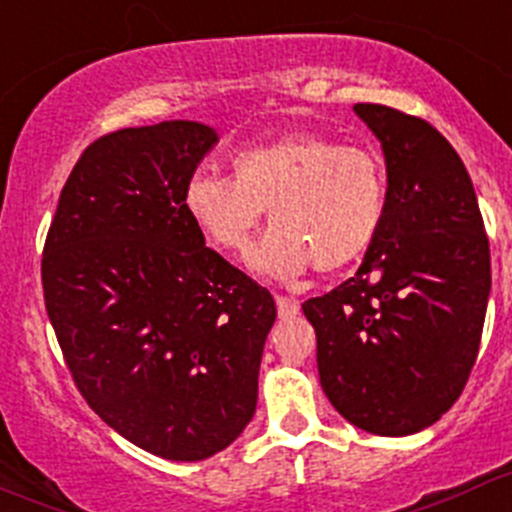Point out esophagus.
<instances>
[{"instance_id": "esophagus-1", "label": "esophagus", "mask_w": 512, "mask_h": 512, "mask_svg": "<svg viewBox=\"0 0 512 512\" xmlns=\"http://www.w3.org/2000/svg\"><path fill=\"white\" fill-rule=\"evenodd\" d=\"M276 308H278V318H293L298 316V311H301V303H298L296 298L276 296Z\"/></svg>"}]
</instances>
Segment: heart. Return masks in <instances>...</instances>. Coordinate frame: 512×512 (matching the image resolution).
<instances>
[{"mask_svg": "<svg viewBox=\"0 0 512 512\" xmlns=\"http://www.w3.org/2000/svg\"><path fill=\"white\" fill-rule=\"evenodd\" d=\"M234 179L199 169L181 206L206 244L241 254L268 211L271 229L251 251V268L276 278L308 266L338 271L371 246L386 211V171L363 146L318 134L281 136L231 156Z\"/></svg>", "mask_w": 512, "mask_h": 512, "instance_id": "b5f03b06", "label": "heart"}]
</instances>
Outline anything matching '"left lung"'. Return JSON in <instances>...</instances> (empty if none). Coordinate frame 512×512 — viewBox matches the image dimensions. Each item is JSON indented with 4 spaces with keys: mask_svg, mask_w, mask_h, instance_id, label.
I'll use <instances>...</instances> for the list:
<instances>
[{
    "mask_svg": "<svg viewBox=\"0 0 512 512\" xmlns=\"http://www.w3.org/2000/svg\"><path fill=\"white\" fill-rule=\"evenodd\" d=\"M381 141L386 211L356 276L308 298L331 406L373 435L433 426L463 393L483 333L490 251L473 181L440 131L356 104Z\"/></svg>",
    "mask_w": 512,
    "mask_h": 512,
    "instance_id": "obj_1",
    "label": "left lung"
}]
</instances>
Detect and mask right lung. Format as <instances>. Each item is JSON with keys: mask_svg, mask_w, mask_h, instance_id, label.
Masks as SVG:
<instances>
[{"mask_svg": "<svg viewBox=\"0 0 512 512\" xmlns=\"http://www.w3.org/2000/svg\"><path fill=\"white\" fill-rule=\"evenodd\" d=\"M216 144L184 119L101 136L64 184L42 258L49 321L91 411L184 463L251 423L276 321L271 293L206 249L181 206Z\"/></svg>", "mask_w": 512, "mask_h": 512, "instance_id": "right-lung-1", "label": "right lung"}]
</instances>
